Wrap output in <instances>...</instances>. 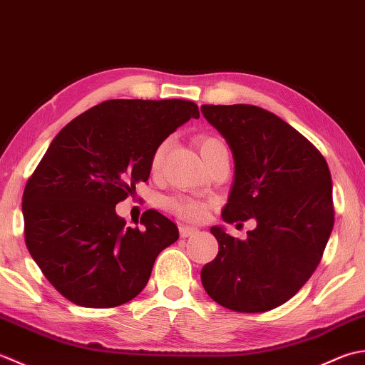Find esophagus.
<instances>
[{"instance_id":"1","label":"esophagus","mask_w":365,"mask_h":365,"mask_svg":"<svg viewBox=\"0 0 365 365\" xmlns=\"http://www.w3.org/2000/svg\"><path fill=\"white\" fill-rule=\"evenodd\" d=\"M195 233H197V228L187 227V225H181V227H180V235H181V237H189V236L195 235Z\"/></svg>"}]
</instances>
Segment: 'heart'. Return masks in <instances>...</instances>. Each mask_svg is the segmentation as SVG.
<instances>
[{
    "mask_svg": "<svg viewBox=\"0 0 365 365\" xmlns=\"http://www.w3.org/2000/svg\"><path fill=\"white\" fill-rule=\"evenodd\" d=\"M225 145L219 137L214 135H203L198 140V150L205 162L211 158V155L219 151L224 150ZM167 151V141H162V143L155 148L151 158V168L153 170H159L162 165L163 155H165ZM163 206L167 207L170 212H173L178 217L182 220H189V222H200L206 219L207 212L211 210V205L207 202H202V200H195V198H187V197H170L163 202Z\"/></svg>",
    "mask_w": 365,
    "mask_h": 365,
    "instance_id": "heart-1",
    "label": "heart"
}]
</instances>
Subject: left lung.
I'll return each instance as SVG.
<instances>
[{"mask_svg":"<svg viewBox=\"0 0 365 365\" xmlns=\"http://www.w3.org/2000/svg\"><path fill=\"white\" fill-rule=\"evenodd\" d=\"M233 151L235 181L222 219L257 228L240 241L220 227L219 254L202 284L222 307L272 310L299 292L322 262L334 227L332 181L323 154L271 111L255 106H202Z\"/></svg>","mask_w":365,"mask_h":365,"instance_id":"1","label":"left lung"}]
</instances>
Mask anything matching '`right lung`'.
Returning <instances> with one entry per match:
<instances>
[{
    "instance_id": "add662e5",
    "label": "right lung",
    "mask_w": 365,
    "mask_h": 365,
    "mask_svg": "<svg viewBox=\"0 0 365 365\" xmlns=\"http://www.w3.org/2000/svg\"><path fill=\"white\" fill-rule=\"evenodd\" d=\"M200 118L182 99H111L77 116L51 141L24 192L25 242L43 276L77 306L110 309L133 299L155 258L180 237L154 210L125 227L115 206L146 182L170 133Z\"/></svg>"
}]
</instances>
